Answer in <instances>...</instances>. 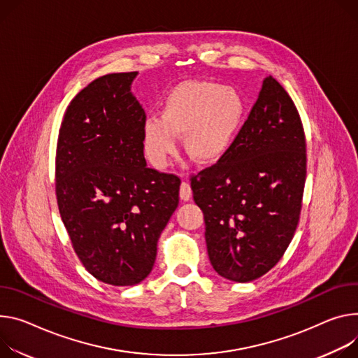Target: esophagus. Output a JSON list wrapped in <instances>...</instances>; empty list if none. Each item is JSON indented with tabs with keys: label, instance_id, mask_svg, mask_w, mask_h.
I'll return each mask as SVG.
<instances>
[{
	"label": "esophagus",
	"instance_id": "34e87169",
	"mask_svg": "<svg viewBox=\"0 0 358 358\" xmlns=\"http://www.w3.org/2000/svg\"><path fill=\"white\" fill-rule=\"evenodd\" d=\"M192 197V189L188 182H181L180 185V199L182 201H189Z\"/></svg>",
	"mask_w": 358,
	"mask_h": 358
}]
</instances>
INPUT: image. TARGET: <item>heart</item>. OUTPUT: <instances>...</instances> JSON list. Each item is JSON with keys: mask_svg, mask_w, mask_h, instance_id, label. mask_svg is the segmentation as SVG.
Masks as SVG:
<instances>
[{"mask_svg": "<svg viewBox=\"0 0 358 358\" xmlns=\"http://www.w3.org/2000/svg\"><path fill=\"white\" fill-rule=\"evenodd\" d=\"M243 117L244 101L237 90L211 81H184L167 94L159 118L145 121V155L155 169H166L177 152L176 138L184 136V150L194 161L217 162L230 151Z\"/></svg>", "mask_w": 358, "mask_h": 358, "instance_id": "obj_1", "label": "heart"}]
</instances>
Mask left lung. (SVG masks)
Returning a JSON list of instances; mask_svg holds the SVG:
<instances>
[{
	"mask_svg": "<svg viewBox=\"0 0 358 358\" xmlns=\"http://www.w3.org/2000/svg\"><path fill=\"white\" fill-rule=\"evenodd\" d=\"M306 167L299 111L270 76L230 151L191 178L221 277L248 282L280 262L300 220Z\"/></svg>",
	"mask_w": 358,
	"mask_h": 358,
	"instance_id": "left-lung-1",
	"label": "left lung"
}]
</instances>
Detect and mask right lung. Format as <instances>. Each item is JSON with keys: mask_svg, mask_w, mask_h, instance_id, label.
<instances>
[{"mask_svg": "<svg viewBox=\"0 0 358 358\" xmlns=\"http://www.w3.org/2000/svg\"><path fill=\"white\" fill-rule=\"evenodd\" d=\"M137 74L103 76L74 96L55 158L57 203L74 251L90 274L118 287L151 273L181 184L147 167Z\"/></svg>", "mask_w": 358, "mask_h": 358, "instance_id": "1", "label": "right lung"}]
</instances>
